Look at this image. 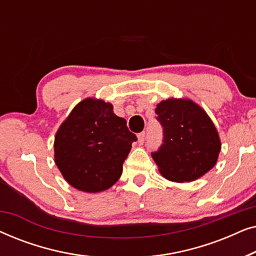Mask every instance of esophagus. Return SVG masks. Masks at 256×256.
<instances>
[{
  "label": "esophagus",
  "instance_id": "esophagus-1",
  "mask_svg": "<svg viewBox=\"0 0 256 256\" xmlns=\"http://www.w3.org/2000/svg\"><path fill=\"white\" fill-rule=\"evenodd\" d=\"M144 138H146V132H140V134L138 135V142L140 146L143 144V142H144Z\"/></svg>",
  "mask_w": 256,
  "mask_h": 256
}]
</instances>
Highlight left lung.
<instances>
[{"label": "left lung", "instance_id": "left-lung-1", "mask_svg": "<svg viewBox=\"0 0 256 256\" xmlns=\"http://www.w3.org/2000/svg\"><path fill=\"white\" fill-rule=\"evenodd\" d=\"M163 144L152 156L168 180L194 182L216 166L222 142L208 113L191 99L169 98L156 106Z\"/></svg>", "mask_w": 256, "mask_h": 256}]
</instances>
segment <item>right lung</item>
<instances>
[{
  "label": "right lung",
  "mask_w": 256,
  "mask_h": 256,
  "mask_svg": "<svg viewBox=\"0 0 256 256\" xmlns=\"http://www.w3.org/2000/svg\"><path fill=\"white\" fill-rule=\"evenodd\" d=\"M113 104L86 98L73 108L54 136V162L76 190L96 194L113 186L136 141Z\"/></svg>",
  "instance_id": "add662e5"
}]
</instances>
